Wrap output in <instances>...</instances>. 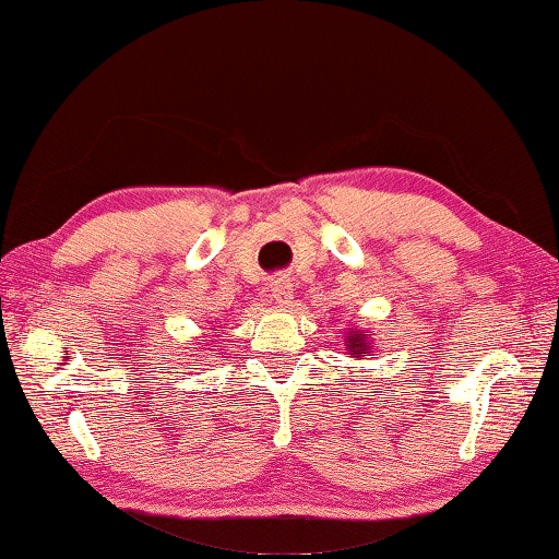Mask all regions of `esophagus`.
Returning a JSON list of instances; mask_svg holds the SVG:
<instances>
[{"label":"esophagus","instance_id":"34e87169","mask_svg":"<svg viewBox=\"0 0 559 559\" xmlns=\"http://www.w3.org/2000/svg\"><path fill=\"white\" fill-rule=\"evenodd\" d=\"M295 285H292V280L287 277V274H280V277H274L272 280V285H270V295H272V299L277 301L280 307H289L292 305V299H295Z\"/></svg>","mask_w":559,"mask_h":559}]
</instances>
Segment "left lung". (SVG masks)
<instances>
[{
    "label": "left lung",
    "mask_w": 559,
    "mask_h": 559,
    "mask_svg": "<svg viewBox=\"0 0 559 559\" xmlns=\"http://www.w3.org/2000/svg\"><path fill=\"white\" fill-rule=\"evenodd\" d=\"M368 331H350L346 336V348L350 350V356H364L370 354V344H368Z\"/></svg>",
    "instance_id": "8db88e82"
}]
</instances>
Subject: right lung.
I'll return each mask as SVG.
<instances>
[{
    "mask_svg": "<svg viewBox=\"0 0 559 559\" xmlns=\"http://www.w3.org/2000/svg\"><path fill=\"white\" fill-rule=\"evenodd\" d=\"M215 331H218V329H215Z\"/></svg>",
    "mask_w": 559,
    "mask_h": 559,
    "instance_id": "obj_1",
    "label": "right lung"
}]
</instances>
